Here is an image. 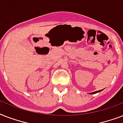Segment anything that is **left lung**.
I'll list each match as a JSON object with an SVG mask.
<instances>
[{
  "label": "left lung",
  "instance_id": "8db88e82",
  "mask_svg": "<svg viewBox=\"0 0 123 123\" xmlns=\"http://www.w3.org/2000/svg\"><path fill=\"white\" fill-rule=\"evenodd\" d=\"M103 90V89H102ZM102 90H100V91H95V92H91V93H90V94H95V93H97V92H100V91H102Z\"/></svg>",
  "mask_w": 123,
  "mask_h": 123
}]
</instances>
